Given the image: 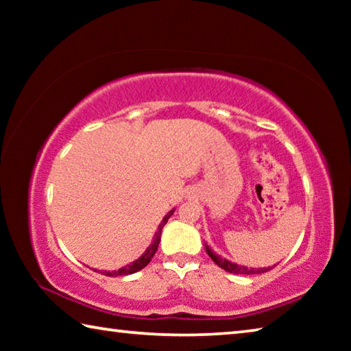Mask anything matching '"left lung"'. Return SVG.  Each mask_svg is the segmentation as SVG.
<instances>
[{
  "instance_id": "8db88e82",
  "label": "left lung",
  "mask_w": 351,
  "mask_h": 351,
  "mask_svg": "<svg viewBox=\"0 0 351 351\" xmlns=\"http://www.w3.org/2000/svg\"><path fill=\"white\" fill-rule=\"evenodd\" d=\"M206 251H207V255L215 261V263L219 266V268L230 272V274H261V272H266L271 268H246V266H239L235 263H230L229 260L226 258H221L217 252H213L212 249L209 246H206Z\"/></svg>"
}]
</instances>
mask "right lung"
Listing matches in <instances>:
<instances>
[{
    "mask_svg": "<svg viewBox=\"0 0 351 351\" xmlns=\"http://www.w3.org/2000/svg\"><path fill=\"white\" fill-rule=\"evenodd\" d=\"M171 213H173V210H170V212L167 213V215L164 217L161 224H159V229H158L156 235H154L153 243H152L150 246H148V249H147V251L144 252V255H142V257H141L139 260H136V261H133V263L123 266V268L117 269V271H111V272H110V271H105L104 274H105V276H110V277H112V276H127V274H134V272H138V271H141L142 268H145V266H147L148 263H150V260H152V257L154 255V252H156L158 245H159V240H161V230H162V228L165 226V223L169 221V218H170Z\"/></svg>",
    "mask_w": 351,
    "mask_h": 351,
    "instance_id": "obj_1",
    "label": "right lung"
}]
</instances>
